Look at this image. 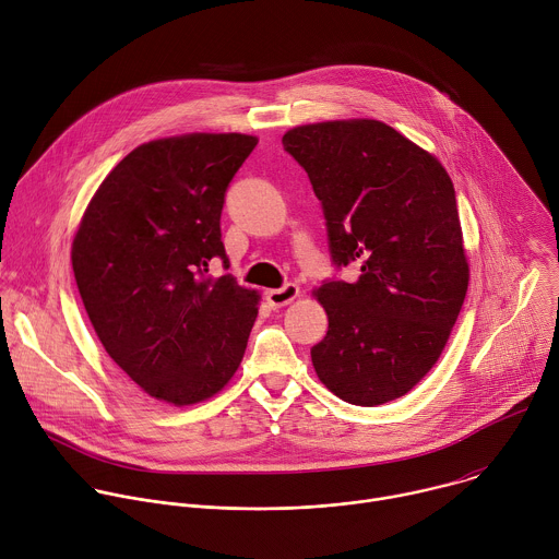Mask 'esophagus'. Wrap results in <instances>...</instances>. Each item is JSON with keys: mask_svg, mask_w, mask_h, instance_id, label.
Segmentation results:
<instances>
[{"mask_svg": "<svg viewBox=\"0 0 559 559\" xmlns=\"http://www.w3.org/2000/svg\"><path fill=\"white\" fill-rule=\"evenodd\" d=\"M298 294H300L298 285L287 283V285H283L281 289H270V292L265 294V298H267V302H270L272 309H278V307L289 305L294 298H298Z\"/></svg>", "mask_w": 559, "mask_h": 559, "instance_id": "obj_1", "label": "esophagus"}]
</instances>
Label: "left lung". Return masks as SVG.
<instances>
[{
  "instance_id": "8db88e82",
  "label": "left lung",
  "mask_w": 559,
  "mask_h": 559,
  "mask_svg": "<svg viewBox=\"0 0 559 559\" xmlns=\"http://www.w3.org/2000/svg\"><path fill=\"white\" fill-rule=\"evenodd\" d=\"M320 200L331 265L329 329L311 346L320 382L353 406L406 395L437 364L465 300L469 270L454 186L428 151L380 120L305 124L283 135Z\"/></svg>"
}]
</instances>
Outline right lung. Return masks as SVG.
<instances>
[{
    "mask_svg": "<svg viewBox=\"0 0 559 559\" xmlns=\"http://www.w3.org/2000/svg\"><path fill=\"white\" fill-rule=\"evenodd\" d=\"M257 142L191 133L133 148L105 177L74 237V278L94 331L155 400L189 406L213 397L246 353L259 294L209 267L230 265L222 211Z\"/></svg>",
    "mask_w": 559,
    "mask_h": 559,
    "instance_id": "add662e5",
    "label": "right lung"
}]
</instances>
